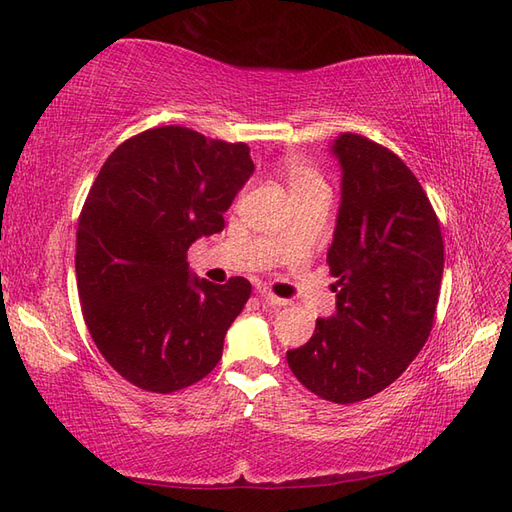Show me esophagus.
Returning a JSON list of instances; mask_svg holds the SVG:
<instances>
[{
	"label": "esophagus",
	"instance_id": "1",
	"mask_svg": "<svg viewBox=\"0 0 512 512\" xmlns=\"http://www.w3.org/2000/svg\"><path fill=\"white\" fill-rule=\"evenodd\" d=\"M256 295L263 299V302H267V304H271V306H286L289 302H286V299H282V297H278V295H273L267 286H258L256 289Z\"/></svg>",
	"mask_w": 512,
	"mask_h": 512
}]
</instances>
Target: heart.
Instances as JSON below:
<instances>
[{"mask_svg": "<svg viewBox=\"0 0 512 512\" xmlns=\"http://www.w3.org/2000/svg\"><path fill=\"white\" fill-rule=\"evenodd\" d=\"M286 180H289L291 195L308 191V189H315V186L323 184L321 178H319V173L313 167L304 165V162H291V165L286 167Z\"/></svg>", "mask_w": 512, "mask_h": 512, "instance_id": "b5f03b06", "label": "heart"}]
</instances>
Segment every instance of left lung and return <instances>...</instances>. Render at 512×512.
<instances>
[{"instance_id":"obj_1","label":"left lung","mask_w":512,"mask_h":512,"mask_svg":"<svg viewBox=\"0 0 512 512\" xmlns=\"http://www.w3.org/2000/svg\"><path fill=\"white\" fill-rule=\"evenodd\" d=\"M341 167L328 265L336 310L286 352L295 378L334 404L384 391L428 341L443 278V236L426 191L389 149L358 134L330 145Z\"/></svg>"}]
</instances>
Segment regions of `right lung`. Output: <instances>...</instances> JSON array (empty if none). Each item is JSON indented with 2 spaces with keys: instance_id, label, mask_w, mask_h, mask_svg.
Returning <instances> with one entry per match:
<instances>
[{
  "instance_id": "obj_1",
  "label": "right lung",
  "mask_w": 512,
  "mask_h": 512,
  "mask_svg": "<svg viewBox=\"0 0 512 512\" xmlns=\"http://www.w3.org/2000/svg\"><path fill=\"white\" fill-rule=\"evenodd\" d=\"M254 169L245 143L180 126L134 136L99 169L78 221V293L97 350L139 389L173 393L217 367L252 284L197 278L186 252L223 230Z\"/></svg>"
}]
</instances>
